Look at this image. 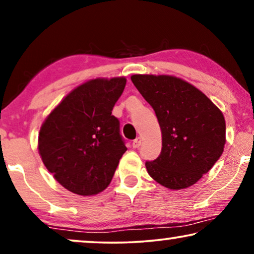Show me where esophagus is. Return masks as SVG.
Segmentation results:
<instances>
[{"instance_id":"esophagus-1","label":"esophagus","mask_w":254,"mask_h":254,"mask_svg":"<svg viewBox=\"0 0 254 254\" xmlns=\"http://www.w3.org/2000/svg\"><path fill=\"white\" fill-rule=\"evenodd\" d=\"M140 145H141V138L136 137L133 141V148H140Z\"/></svg>"}]
</instances>
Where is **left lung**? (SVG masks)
<instances>
[{"label": "left lung", "instance_id": "1", "mask_svg": "<svg viewBox=\"0 0 254 254\" xmlns=\"http://www.w3.org/2000/svg\"><path fill=\"white\" fill-rule=\"evenodd\" d=\"M162 130V151L145 162L152 179L170 190L192 186L213 168L225 144L223 114L190 83L166 75H133Z\"/></svg>", "mask_w": 254, "mask_h": 254}]
</instances>
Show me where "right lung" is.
I'll return each instance as SVG.
<instances>
[{
  "instance_id": "right-lung-1",
  "label": "right lung",
  "mask_w": 254,
  "mask_h": 254,
  "mask_svg": "<svg viewBox=\"0 0 254 254\" xmlns=\"http://www.w3.org/2000/svg\"><path fill=\"white\" fill-rule=\"evenodd\" d=\"M126 78L92 79L55 107L41 126L39 152L64 189L78 195L102 192L127 150L112 110Z\"/></svg>"
}]
</instances>
